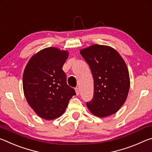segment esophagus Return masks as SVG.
<instances>
[{
	"label": "esophagus",
	"instance_id": "obj_1",
	"mask_svg": "<svg viewBox=\"0 0 152 152\" xmlns=\"http://www.w3.org/2000/svg\"><path fill=\"white\" fill-rule=\"evenodd\" d=\"M75 91H76V95H79V94H80V90H79V88H78V87H77V88H75Z\"/></svg>",
	"mask_w": 152,
	"mask_h": 152
}]
</instances>
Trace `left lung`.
<instances>
[{"mask_svg":"<svg viewBox=\"0 0 152 152\" xmlns=\"http://www.w3.org/2000/svg\"><path fill=\"white\" fill-rule=\"evenodd\" d=\"M80 52L94 78V95L86 102L88 109L101 117L117 113L127 99L130 87L125 61L115 49L107 45H92Z\"/></svg>","mask_w":152,"mask_h":152,"instance_id":"1","label":"left lung"}]
</instances>
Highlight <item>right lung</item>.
Returning <instances> with one entry per match:
<instances>
[{
	"instance_id": "1",
	"label": "right lung",
	"mask_w": 152,
	"mask_h": 152,
	"mask_svg": "<svg viewBox=\"0 0 152 152\" xmlns=\"http://www.w3.org/2000/svg\"><path fill=\"white\" fill-rule=\"evenodd\" d=\"M67 51L51 47L33 56L25 67L23 86L26 100L38 116L54 119L65 112L74 89L67 84L62 67Z\"/></svg>"
}]
</instances>
